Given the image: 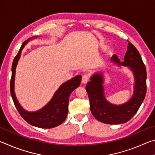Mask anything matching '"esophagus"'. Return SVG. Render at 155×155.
<instances>
[{"label": "esophagus", "mask_w": 155, "mask_h": 155, "mask_svg": "<svg viewBox=\"0 0 155 155\" xmlns=\"http://www.w3.org/2000/svg\"><path fill=\"white\" fill-rule=\"evenodd\" d=\"M89 79H90V76L87 74H84L82 77V81H81V82H82V83H83V84H85L87 83Z\"/></svg>", "instance_id": "obj_1"}]
</instances>
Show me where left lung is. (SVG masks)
I'll return each instance as SVG.
<instances>
[{
    "label": "left lung",
    "instance_id": "left-lung-1",
    "mask_svg": "<svg viewBox=\"0 0 155 155\" xmlns=\"http://www.w3.org/2000/svg\"><path fill=\"white\" fill-rule=\"evenodd\" d=\"M112 61L120 65L129 67L134 74L135 83L134 94L127 103L122 105L109 103L103 93V78L100 74L91 77L85 89L90 102V110L94 117L98 121L109 124L125 123L132 118L143 103L146 94V69L140 52L133 44H128L124 61L122 64L115 55Z\"/></svg>",
    "mask_w": 155,
    "mask_h": 155
}]
</instances>
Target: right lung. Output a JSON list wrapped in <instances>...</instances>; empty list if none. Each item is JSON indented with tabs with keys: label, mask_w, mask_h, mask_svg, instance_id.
<instances>
[{
	"label": "right lung",
	"mask_w": 155,
	"mask_h": 155,
	"mask_svg": "<svg viewBox=\"0 0 155 155\" xmlns=\"http://www.w3.org/2000/svg\"><path fill=\"white\" fill-rule=\"evenodd\" d=\"M27 41L21 46L16 56L15 57L12 67V78L10 81V92L15 108L21 116L28 124L36 127L42 128H51L56 127L64 122L68 115L69 96L76 88L80 85L81 81V75L68 81L60 86L54 94L51 101L42 109L35 112H28L20 106L14 93V79L15 68L19 60L21 52Z\"/></svg>",
	"instance_id": "add662e5"
}]
</instances>
